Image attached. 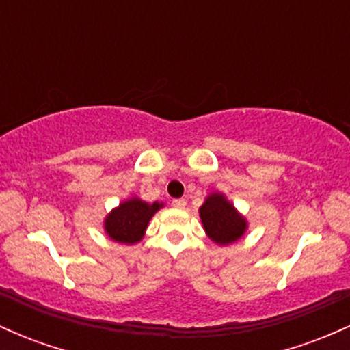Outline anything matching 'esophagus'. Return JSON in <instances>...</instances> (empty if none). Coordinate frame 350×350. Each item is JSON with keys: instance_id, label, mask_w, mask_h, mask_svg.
<instances>
[{"instance_id": "obj_1", "label": "esophagus", "mask_w": 350, "mask_h": 350, "mask_svg": "<svg viewBox=\"0 0 350 350\" xmlns=\"http://www.w3.org/2000/svg\"><path fill=\"white\" fill-rule=\"evenodd\" d=\"M186 199H174L172 200V207H176V208H184L186 207Z\"/></svg>"}]
</instances>
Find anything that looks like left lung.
I'll list each match as a JSON object with an SVG mask.
<instances>
[{
  "instance_id": "left-lung-1",
  "label": "left lung",
  "mask_w": 350,
  "mask_h": 350,
  "mask_svg": "<svg viewBox=\"0 0 350 350\" xmlns=\"http://www.w3.org/2000/svg\"><path fill=\"white\" fill-rule=\"evenodd\" d=\"M200 220L208 239L217 245H228L240 240L247 232V220L220 192L207 196L199 208Z\"/></svg>"
}]
</instances>
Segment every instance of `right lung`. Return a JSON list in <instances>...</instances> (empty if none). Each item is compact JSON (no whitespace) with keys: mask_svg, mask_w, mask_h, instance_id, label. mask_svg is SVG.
<instances>
[{"mask_svg":"<svg viewBox=\"0 0 350 350\" xmlns=\"http://www.w3.org/2000/svg\"><path fill=\"white\" fill-rule=\"evenodd\" d=\"M164 206L163 202L148 204L138 198L123 200L107 215L103 227L111 240L124 245H133L144 237L151 217Z\"/></svg>","mask_w":350,"mask_h":350,"instance_id":"right-lung-1","label":"right lung"}]
</instances>
